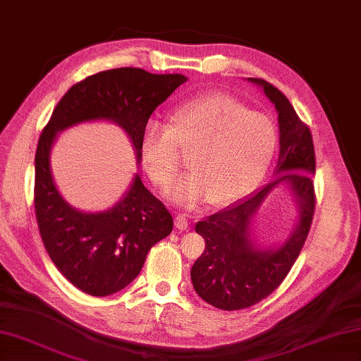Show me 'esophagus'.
Returning a JSON list of instances; mask_svg holds the SVG:
<instances>
[{"instance_id": "esophagus-1", "label": "esophagus", "mask_w": 361, "mask_h": 361, "mask_svg": "<svg viewBox=\"0 0 361 361\" xmlns=\"http://www.w3.org/2000/svg\"><path fill=\"white\" fill-rule=\"evenodd\" d=\"M174 224H176V228H178L179 231H185V229H188V220H187V216H185V215H182V214L176 215Z\"/></svg>"}]
</instances>
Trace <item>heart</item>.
Returning <instances> with one entry per match:
<instances>
[{"instance_id":"1","label":"heart","mask_w":361,"mask_h":361,"mask_svg":"<svg viewBox=\"0 0 361 361\" xmlns=\"http://www.w3.org/2000/svg\"><path fill=\"white\" fill-rule=\"evenodd\" d=\"M178 147L192 152V173L169 190V198L187 207L206 200L228 206L262 178L274 159L276 128L270 118L248 111L235 99L209 94L174 108L168 127L149 122L142 128L141 161L159 188H166L179 173Z\"/></svg>"}]
</instances>
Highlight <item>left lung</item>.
I'll list each match as a JSON object with an SVG mask.
<instances>
[{
  "mask_svg": "<svg viewBox=\"0 0 361 361\" xmlns=\"http://www.w3.org/2000/svg\"><path fill=\"white\" fill-rule=\"evenodd\" d=\"M248 81L261 86L275 105L280 124V157L275 174H285L248 198L196 223L195 231L204 237L206 248L192 267L193 288L204 302L224 311L253 307L280 286L300 255L316 207L312 183L316 155L310 127L274 85L262 78ZM283 181L296 195L299 221L283 245L275 250H261L250 239V223L264 196Z\"/></svg>",
  "mask_w": 361,
  "mask_h": 361,
  "instance_id": "8db88e82",
  "label": "left lung"
}]
</instances>
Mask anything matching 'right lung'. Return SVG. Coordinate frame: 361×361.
I'll list each match as a JSON object with an SVG mask.
<instances>
[{
    "instance_id": "1",
    "label": "right lung",
    "mask_w": 361,
    "mask_h": 361,
    "mask_svg": "<svg viewBox=\"0 0 361 361\" xmlns=\"http://www.w3.org/2000/svg\"><path fill=\"white\" fill-rule=\"evenodd\" d=\"M185 81L180 73L155 75L137 67L99 72L64 94L40 133L34 178L39 233L53 264L85 294L106 297L130 284L149 250L173 231V216L138 174L124 198L105 212L85 214L69 206L51 178L54 137L80 122L113 121L128 135L140 161L142 128Z\"/></svg>"
}]
</instances>
